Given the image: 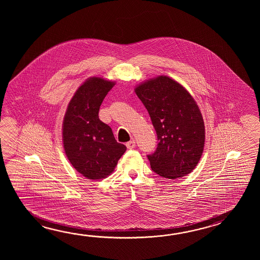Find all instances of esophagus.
<instances>
[{
    "mask_svg": "<svg viewBox=\"0 0 260 260\" xmlns=\"http://www.w3.org/2000/svg\"><path fill=\"white\" fill-rule=\"evenodd\" d=\"M126 147L128 149H132L136 147V141L135 140H131L126 143Z\"/></svg>",
    "mask_w": 260,
    "mask_h": 260,
    "instance_id": "esophagus-1",
    "label": "esophagus"
}]
</instances>
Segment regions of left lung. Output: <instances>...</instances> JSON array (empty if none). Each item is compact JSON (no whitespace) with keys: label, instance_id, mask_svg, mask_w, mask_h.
I'll list each match as a JSON object with an SVG mask.
<instances>
[{"label":"left lung","instance_id":"8db88e82","mask_svg":"<svg viewBox=\"0 0 260 260\" xmlns=\"http://www.w3.org/2000/svg\"><path fill=\"white\" fill-rule=\"evenodd\" d=\"M149 112L158 144L147 155L150 167L169 179L187 176L199 162L205 130L199 107L181 84L159 76L135 89Z\"/></svg>","mask_w":260,"mask_h":260}]
</instances>
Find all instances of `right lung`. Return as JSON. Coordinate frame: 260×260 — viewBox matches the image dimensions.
<instances>
[{
  "label": "right lung",
  "instance_id": "add662e5",
  "mask_svg": "<svg viewBox=\"0 0 260 260\" xmlns=\"http://www.w3.org/2000/svg\"><path fill=\"white\" fill-rule=\"evenodd\" d=\"M113 85V82L102 78H90L78 88L64 117L63 144L67 157L88 179L109 176L126 150L99 117L100 105Z\"/></svg>",
  "mask_w": 260,
  "mask_h": 260
}]
</instances>
